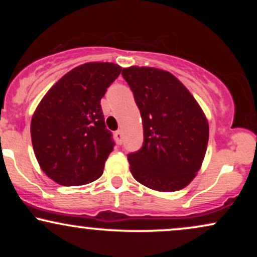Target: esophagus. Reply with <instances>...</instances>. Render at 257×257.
<instances>
[{
    "label": "esophagus",
    "instance_id": "34e87169",
    "mask_svg": "<svg viewBox=\"0 0 257 257\" xmlns=\"http://www.w3.org/2000/svg\"><path fill=\"white\" fill-rule=\"evenodd\" d=\"M114 139H116L117 144L120 145V144L123 143V133L120 131H117L116 133H114Z\"/></svg>",
    "mask_w": 257,
    "mask_h": 257
}]
</instances>
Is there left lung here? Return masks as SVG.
Here are the masks:
<instances>
[{
  "instance_id": "8db88e82",
  "label": "left lung",
  "mask_w": 257,
  "mask_h": 257,
  "mask_svg": "<svg viewBox=\"0 0 257 257\" xmlns=\"http://www.w3.org/2000/svg\"><path fill=\"white\" fill-rule=\"evenodd\" d=\"M140 110L144 145L129 153L132 175L159 192L185 188L204 159L209 123L197 100L173 73L156 67L123 69Z\"/></svg>"
}]
</instances>
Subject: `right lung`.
I'll return each mask as SVG.
<instances>
[{"label":"right lung","mask_w":257,"mask_h":257,"mask_svg":"<svg viewBox=\"0 0 257 257\" xmlns=\"http://www.w3.org/2000/svg\"><path fill=\"white\" fill-rule=\"evenodd\" d=\"M113 63H87L64 75L35 110L31 141L43 173L63 186H81L102 175L113 150L100 100L119 76Z\"/></svg>","instance_id":"obj_1"}]
</instances>
